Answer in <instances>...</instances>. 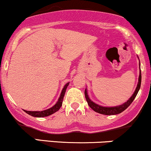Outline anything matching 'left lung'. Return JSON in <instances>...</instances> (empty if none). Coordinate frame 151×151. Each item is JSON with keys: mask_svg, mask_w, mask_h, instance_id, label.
I'll use <instances>...</instances> for the list:
<instances>
[{"mask_svg": "<svg viewBox=\"0 0 151 151\" xmlns=\"http://www.w3.org/2000/svg\"><path fill=\"white\" fill-rule=\"evenodd\" d=\"M139 60V58H138ZM140 62V61H139ZM139 77H138V84H137V86L136 88V90L133 92L132 96L129 99V100H127L125 103H124L123 104H121L119 106H100L97 104L94 103V102L91 101L90 99L89 94H88L87 89H85L84 93H85V97L86 100L87 101L88 105L89 106L90 108L93 109L94 111L97 112L99 114H104V115H116V114H119L121 113V112L124 111V110H126L128 107L131 105V104L132 103L134 99L136 98L137 93H138V91H139L140 87H141V64L139 62Z\"/></svg>", "mask_w": 151, "mask_h": 151, "instance_id": "8db88e82", "label": "left lung"}]
</instances>
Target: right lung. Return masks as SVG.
Returning a JSON list of instances; mask_svg holds the SVG:
<instances>
[{
  "mask_svg": "<svg viewBox=\"0 0 151 151\" xmlns=\"http://www.w3.org/2000/svg\"><path fill=\"white\" fill-rule=\"evenodd\" d=\"M69 84H70V82L67 83V84L64 86L63 89H62L61 91V93H60V97L58 99V101H57V103L55 104L52 107H51V108L48 109H46V110H44V111H26V110H24V111L26 112L27 114H29V115L32 116H34V117L48 116L55 113V112L58 111L59 109H60V107L62 106V101H63L64 96H65L66 89H67V87L68 86Z\"/></svg>",
  "mask_w": 151,
  "mask_h": 151,
  "instance_id": "obj_1",
  "label": "right lung"
}]
</instances>
